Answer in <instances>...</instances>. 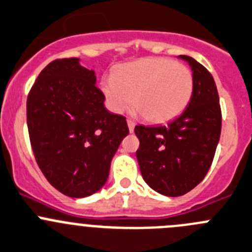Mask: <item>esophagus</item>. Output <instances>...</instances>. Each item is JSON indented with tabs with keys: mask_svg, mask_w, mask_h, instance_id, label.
Returning <instances> with one entry per match:
<instances>
[{
	"mask_svg": "<svg viewBox=\"0 0 252 252\" xmlns=\"http://www.w3.org/2000/svg\"><path fill=\"white\" fill-rule=\"evenodd\" d=\"M127 126H128V130H130V132H133V128H135V122H133L132 120L128 119L127 120Z\"/></svg>",
	"mask_w": 252,
	"mask_h": 252,
	"instance_id": "esophagus-1",
	"label": "esophagus"
}]
</instances>
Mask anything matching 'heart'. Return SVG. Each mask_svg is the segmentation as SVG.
Returning a JSON list of instances; mask_svg holds the SVG:
<instances>
[{
	"label": "heart",
	"mask_w": 252,
	"mask_h": 252,
	"mask_svg": "<svg viewBox=\"0 0 252 252\" xmlns=\"http://www.w3.org/2000/svg\"><path fill=\"white\" fill-rule=\"evenodd\" d=\"M193 74L173 59L151 57L125 63L104 79L102 92L109 106L122 112L130 106L153 124L168 122L181 115L193 94Z\"/></svg>",
	"instance_id": "1"
}]
</instances>
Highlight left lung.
Returning <instances> with one entry per match:
<instances>
[{
	"instance_id": "left-lung-1",
	"label": "left lung",
	"mask_w": 252,
	"mask_h": 252,
	"mask_svg": "<svg viewBox=\"0 0 252 252\" xmlns=\"http://www.w3.org/2000/svg\"><path fill=\"white\" fill-rule=\"evenodd\" d=\"M193 94L187 109L166 126H136V151L141 174L158 193L179 196L196 187L212 166L221 132L217 85L207 68L188 56Z\"/></svg>"
}]
</instances>
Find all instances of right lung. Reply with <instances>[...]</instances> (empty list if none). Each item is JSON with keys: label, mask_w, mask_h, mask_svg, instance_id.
<instances>
[{"label": "right lung", "mask_w": 252, "mask_h": 252, "mask_svg": "<svg viewBox=\"0 0 252 252\" xmlns=\"http://www.w3.org/2000/svg\"><path fill=\"white\" fill-rule=\"evenodd\" d=\"M80 59L48 64L27 97L31 145L40 171L61 193L84 198L106 183L124 137L126 117L105 109L94 70Z\"/></svg>", "instance_id": "obj_1"}]
</instances>
